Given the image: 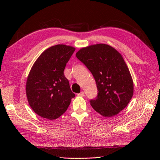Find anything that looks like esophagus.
I'll list each match as a JSON object with an SVG mask.
<instances>
[{
    "mask_svg": "<svg viewBox=\"0 0 160 160\" xmlns=\"http://www.w3.org/2000/svg\"><path fill=\"white\" fill-rule=\"evenodd\" d=\"M78 95H79V96H81V97H84V96H85V93H84L83 91H81V93H78Z\"/></svg>",
    "mask_w": 160,
    "mask_h": 160,
    "instance_id": "1",
    "label": "esophagus"
}]
</instances>
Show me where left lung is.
I'll return each mask as SVG.
<instances>
[{"mask_svg": "<svg viewBox=\"0 0 160 160\" xmlns=\"http://www.w3.org/2000/svg\"><path fill=\"white\" fill-rule=\"evenodd\" d=\"M76 57L93 75L98 95L91 105L104 117L118 114L129 103L133 93L132 76L120 53L105 44L82 48Z\"/></svg>", "mask_w": 160, "mask_h": 160, "instance_id": "left-lung-1", "label": "left lung"}]
</instances>
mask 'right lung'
Listing matches in <instances>:
<instances>
[{
    "label": "right lung",
    "mask_w": 160,
    "mask_h": 160,
    "mask_svg": "<svg viewBox=\"0 0 160 160\" xmlns=\"http://www.w3.org/2000/svg\"><path fill=\"white\" fill-rule=\"evenodd\" d=\"M75 50L65 45L52 46L39 56L29 72L26 84L28 103L43 118H59L75 98L64 75L65 66Z\"/></svg>",
    "instance_id": "add662e5"
}]
</instances>
